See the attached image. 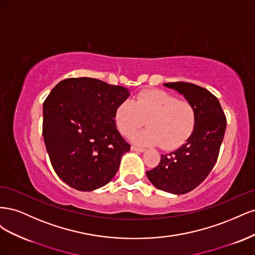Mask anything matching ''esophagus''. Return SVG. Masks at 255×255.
Wrapping results in <instances>:
<instances>
[{"instance_id": "34e87169", "label": "esophagus", "mask_w": 255, "mask_h": 255, "mask_svg": "<svg viewBox=\"0 0 255 255\" xmlns=\"http://www.w3.org/2000/svg\"><path fill=\"white\" fill-rule=\"evenodd\" d=\"M130 150L134 151V152H139V153L144 152V149H142V148H137V146H134V145L130 146Z\"/></svg>"}]
</instances>
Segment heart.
Instances as JSON below:
<instances>
[{"mask_svg":"<svg viewBox=\"0 0 255 255\" xmlns=\"http://www.w3.org/2000/svg\"><path fill=\"white\" fill-rule=\"evenodd\" d=\"M116 128L126 137L134 134L145 120L149 128L137 133L133 141L139 145H159L172 150L194 133L197 113L194 105L159 89L145 90L133 101L125 100L116 107Z\"/></svg>","mask_w":255,"mask_h":255,"instance_id":"obj_1","label":"heart"}]
</instances>
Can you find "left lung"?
Masks as SVG:
<instances>
[{"instance_id": "left-lung-1", "label": "left lung", "mask_w": 255, "mask_h": 255, "mask_svg": "<svg viewBox=\"0 0 255 255\" xmlns=\"http://www.w3.org/2000/svg\"><path fill=\"white\" fill-rule=\"evenodd\" d=\"M164 86L177 91L194 105L197 123L186 142L161 155L158 166L145 174L156 188L183 195L199 186L212 171L226 133L227 119L218 99L207 89L184 82L166 83Z\"/></svg>"}]
</instances>
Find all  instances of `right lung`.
Masks as SVG:
<instances>
[{
  "label": "right lung",
  "mask_w": 255,
  "mask_h": 255,
  "mask_svg": "<svg viewBox=\"0 0 255 255\" xmlns=\"http://www.w3.org/2000/svg\"><path fill=\"white\" fill-rule=\"evenodd\" d=\"M129 95L126 87L79 78L59 82L45 99L44 144L53 169L70 187L96 190L117 173L129 144L116 128L114 114Z\"/></svg>",
  "instance_id": "obj_1"
}]
</instances>
